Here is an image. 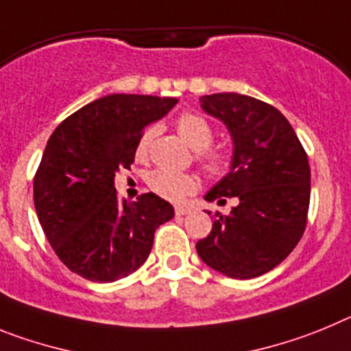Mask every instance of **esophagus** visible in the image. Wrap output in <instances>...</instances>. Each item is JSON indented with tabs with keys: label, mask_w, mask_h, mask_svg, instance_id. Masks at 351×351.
<instances>
[{
	"label": "esophagus",
	"mask_w": 351,
	"mask_h": 351,
	"mask_svg": "<svg viewBox=\"0 0 351 351\" xmlns=\"http://www.w3.org/2000/svg\"><path fill=\"white\" fill-rule=\"evenodd\" d=\"M175 212L176 215H187V213H191V208H187V206H176Z\"/></svg>",
	"instance_id": "esophagus-1"
}]
</instances>
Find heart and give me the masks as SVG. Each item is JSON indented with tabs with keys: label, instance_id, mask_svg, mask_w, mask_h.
Instances as JSON below:
<instances>
[{
	"label": "heart",
	"instance_id": "1",
	"mask_svg": "<svg viewBox=\"0 0 351 351\" xmlns=\"http://www.w3.org/2000/svg\"><path fill=\"white\" fill-rule=\"evenodd\" d=\"M176 129H178L180 138L184 139L193 150L204 152L199 154V160L203 162V167L210 175H221L228 166V157L222 152L206 150L213 141V130L208 121L196 112H184L176 120ZM157 129L148 127L141 134L138 141V155L145 157L148 154V148L152 145ZM152 191L157 193L158 196L166 197L169 201H182L185 196L193 194L197 189V178L189 173L171 171V169H157L150 175L148 180Z\"/></svg>",
	"mask_w": 351,
	"mask_h": 351
}]
</instances>
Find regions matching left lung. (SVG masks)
<instances>
[{
  "mask_svg": "<svg viewBox=\"0 0 351 351\" xmlns=\"http://www.w3.org/2000/svg\"><path fill=\"white\" fill-rule=\"evenodd\" d=\"M199 104L226 125L233 141L230 171L205 199L221 205L224 197H237L239 205L228 215L215 213L196 251L210 268L233 279L263 276L286 260L306 230L307 155L293 127L270 104L240 93L203 95Z\"/></svg>",
  "mask_w": 351,
  "mask_h": 351,
  "instance_id": "8db88e82",
  "label": "left lung"
}]
</instances>
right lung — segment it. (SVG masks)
Instances as JSON below:
<instances>
[{"mask_svg": "<svg viewBox=\"0 0 351 351\" xmlns=\"http://www.w3.org/2000/svg\"><path fill=\"white\" fill-rule=\"evenodd\" d=\"M171 97L112 93L70 114L49 138L33 180V199L49 243L66 267L93 282L136 272L154 234L175 217L157 194L120 201L114 175L130 169L145 127L166 117Z\"/></svg>", "mask_w": 351, "mask_h": 351, "instance_id": "right-lung-1", "label": "right lung"}]
</instances>
